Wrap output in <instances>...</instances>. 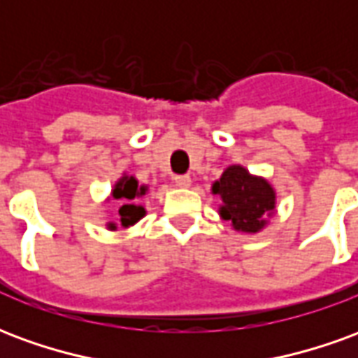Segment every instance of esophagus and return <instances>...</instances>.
<instances>
[{
	"instance_id": "34e87169",
	"label": "esophagus",
	"mask_w": 358,
	"mask_h": 358,
	"mask_svg": "<svg viewBox=\"0 0 358 358\" xmlns=\"http://www.w3.org/2000/svg\"><path fill=\"white\" fill-rule=\"evenodd\" d=\"M174 184L178 187H187L192 184V178L187 174H178V176H174Z\"/></svg>"
}]
</instances>
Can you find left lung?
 Instances as JSON below:
<instances>
[{
    "label": "left lung",
    "mask_w": 358,
    "mask_h": 358,
    "mask_svg": "<svg viewBox=\"0 0 358 358\" xmlns=\"http://www.w3.org/2000/svg\"><path fill=\"white\" fill-rule=\"evenodd\" d=\"M213 194L222 197L220 217L232 220L241 232L255 234L266 224V217L274 210L276 195L266 180L251 176L241 166H228L218 182L213 184Z\"/></svg>",
    "instance_id": "8db88e82"
}]
</instances>
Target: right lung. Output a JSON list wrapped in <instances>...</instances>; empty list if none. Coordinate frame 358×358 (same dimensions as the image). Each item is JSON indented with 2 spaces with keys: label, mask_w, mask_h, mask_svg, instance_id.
<instances>
[{
  "label": "right lung",
  "mask_w": 358,
  "mask_h": 358,
  "mask_svg": "<svg viewBox=\"0 0 358 358\" xmlns=\"http://www.w3.org/2000/svg\"><path fill=\"white\" fill-rule=\"evenodd\" d=\"M143 194H145V187H138V182L132 176H122L117 182V186L113 189V197L120 199L118 217H120V224L124 228L138 222L145 215V209L141 205H136V199ZM110 228H115V224H110Z\"/></svg>",
  "instance_id": "right-lung-1"
}]
</instances>
